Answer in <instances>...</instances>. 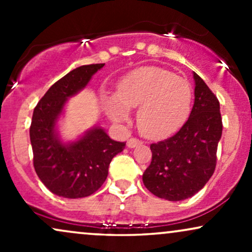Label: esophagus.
<instances>
[{
    "label": "esophagus",
    "instance_id": "34e87169",
    "mask_svg": "<svg viewBox=\"0 0 252 252\" xmlns=\"http://www.w3.org/2000/svg\"><path fill=\"white\" fill-rule=\"evenodd\" d=\"M142 142H141L140 140H137V138H130V140H128V142H126V146L129 147V148H135L136 146H138V144H141Z\"/></svg>",
    "mask_w": 252,
    "mask_h": 252
}]
</instances>
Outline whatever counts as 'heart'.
<instances>
[{"instance_id":"1","label":"heart","mask_w":252,"mask_h":252,"mask_svg":"<svg viewBox=\"0 0 252 252\" xmlns=\"http://www.w3.org/2000/svg\"><path fill=\"white\" fill-rule=\"evenodd\" d=\"M106 111L116 123L130 120L129 109L137 110V126L149 138L175 132L189 117L192 88L186 79L161 67L138 68L121 80L116 96L105 100Z\"/></svg>"}]
</instances>
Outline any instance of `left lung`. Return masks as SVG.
I'll use <instances>...</instances> for the list:
<instances>
[{
  "label": "left lung",
  "mask_w": 252,
  "mask_h": 252,
  "mask_svg": "<svg viewBox=\"0 0 252 252\" xmlns=\"http://www.w3.org/2000/svg\"><path fill=\"white\" fill-rule=\"evenodd\" d=\"M194 104L187 122L167 140L150 144L152 162L142 180L161 199L180 201L206 185L215 172L221 137L220 106L217 97L195 72Z\"/></svg>",
  "instance_id": "8db88e82"
}]
</instances>
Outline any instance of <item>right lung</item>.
<instances>
[{
	"instance_id": "right-lung-1",
	"label": "right lung",
	"mask_w": 252,
	"mask_h": 252,
	"mask_svg": "<svg viewBox=\"0 0 252 252\" xmlns=\"http://www.w3.org/2000/svg\"><path fill=\"white\" fill-rule=\"evenodd\" d=\"M104 65L72 70L48 89L34 109L30 129L34 168L42 184L63 198L94 194L105 181L114 156L126 148V142L111 140L102 126H92L70 142H63L58 130L68 98L85 89Z\"/></svg>"
}]
</instances>
